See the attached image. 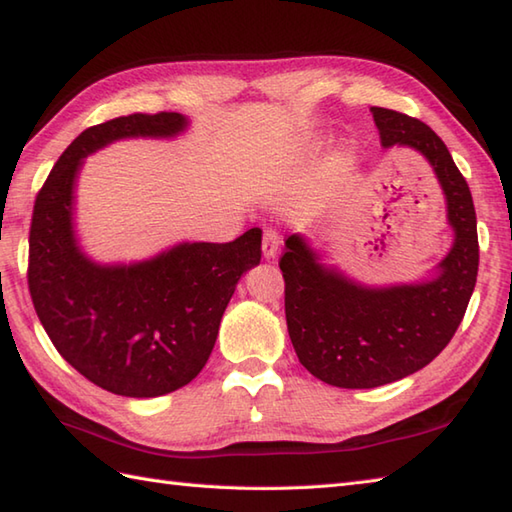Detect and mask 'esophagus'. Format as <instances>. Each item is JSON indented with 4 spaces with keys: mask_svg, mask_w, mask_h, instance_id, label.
I'll list each match as a JSON object with an SVG mask.
<instances>
[{
    "mask_svg": "<svg viewBox=\"0 0 512 512\" xmlns=\"http://www.w3.org/2000/svg\"><path fill=\"white\" fill-rule=\"evenodd\" d=\"M279 246H281V235L275 231V228H268V231H264V242H262L264 257L275 259L279 253Z\"/></svg>",
    "mask_w": 512,
    "mask_h": 512,
    "instance_id": "1",
    "label": "esophagus"
}]
</instances>
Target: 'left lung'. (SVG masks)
<instances>
[{
  "label": "left lung",
  "mask_w": 512,
  "mask_h": 512,
  "mask_svg": "<svg viewBox=\"0 0 512 512\" xmlns=\"http://www.w3.org/2000/svg\"><path fill=\"white\" fill-rule=\"evenodd\" d=\"M380 143L407 147L429 162L447 202L453 244L431 275L369 286L325 264L301 233L286 239V323L299 363L341 389H372L418 372L453 339L473 295L480 246L475 206L447 145L429 125L372 107Z\"/></svg>",
  "instance_id": "1"
}]
</instances>
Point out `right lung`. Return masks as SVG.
Segmentation results:
<instances>
[{"label": "right lung", "mask_w": 512, "mask_h": 512, "mask_svg": "<svg viewBox=\"0 0 512 512\" xmlns=\"http://www.w3.org/2000/svg\"><path fill=\"white\" fill-rule=\"evenodd\" d=\"M178 112L129 114L85 129L43 184L30 226L28 286L37 317L76 372L112 394L156 398L202 372L237 281L262 259V228L228 244L180 242L140 262H96L76 235L85 158L127 138H178Z\"/></svg>", "instance_id": "obj_1"}]
</instances>
